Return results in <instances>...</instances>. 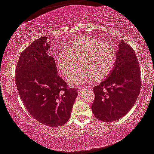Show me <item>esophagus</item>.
<instances>
[{"label":"esophagus","instance_id":"esophagus-1","mask_svg":"<svg viewBox=\"0 0 154 154\" xmlns=\"http://www.w3.org/2000/svg\"><path fill=\"white\" fill-rule=\"evenodd\" d=\"M82 90H83V88H79L78 90H77V91H78L79 94H81V92L82 91Z\"/></svg>","mask_w":154,"mask_h":154}]
</instances>
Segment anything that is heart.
Returning a JSON list of instances; mask_svg holds the SVG:
<instances>
[{
	"mask_svg": "<svg viewBox=\"0 0 154 154\" xmlns=\"http://www.w3.org/2000/svg\"><path fill=\"white\" fill-rule=\"evenodd\" d=\"M81 66L67 77L70 86L87 82L91 77L95 80L107 76L113 69L116 51L112 44L91 37H79L72 42L69 48H63L57 55L56 65L59 72L66 76L79 65Z\"/></svg>",
	"mask_w": 154,
	"mask_h": 154,
	"instance_id": "heart-1",
	"label": "heart"
}]
</instances>
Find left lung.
<instances>
[{"label": "left lung", "instance_id": "left-lung-1", "mask_svg": "<svg viewBox=\"0 0 154 154\" xmlns=\"http://www.w3.org/2000/svg\"><path fill=\"white\" fill-rule=\"evenodd\" d=\"M140 72L135 52L121 41L116 60L107 78L94 88L92 112L103 122H113L125 116L131 109L140 90Z\"/></svg>", "mask_w": 154, "mask_h": 154}]
</instances>
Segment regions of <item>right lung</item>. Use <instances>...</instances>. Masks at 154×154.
Returning <instances> with one entry per match:
<instances>
[{
	"label": "right lung",
	"mask_w": 154,
	"mask_h": 154,
	"mask_svg": "<svg viewBox=\"0 0 154 154\" xmlns=\"http://www.w3.org/2000/svg\"><path fill=\"white\" fill-rule=\"evenodd\" d=\"M50 39L40 38L22 52L16 69V84L30 115L44 125L57 127L69 119L78 92L68 88L57 75L49 53Z\"/></svg>",
	"instance_id": "obj_1"
}]
</instances>
